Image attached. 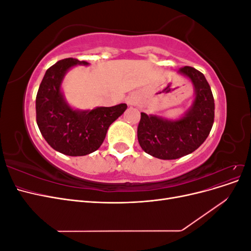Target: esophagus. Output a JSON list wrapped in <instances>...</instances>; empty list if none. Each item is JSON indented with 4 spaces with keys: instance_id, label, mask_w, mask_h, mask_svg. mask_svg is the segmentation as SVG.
Wrapping results in <instances>:
<instances>
[{
    "instance_id": "34e87169",
    "label": "esophagus",
    "mask_w": 251,
    "mask_h": 251,
    "mask_svg": "<svg viewBox=\"0 0 251 251\" xmlns=\"http://www.w3.org/2000/svg\"><path fill=\"white\" fill-rule=\"evenodd\" d=\"M126 103H127L128 105H135L136 103H137V97H136L135 95L127 96V98H126Z\"/></svg>"
}]
</instances>
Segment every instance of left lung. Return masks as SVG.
<instances>
[{"instance_id":"left-lung-1","label":"left lung","mask_w":251,"mask_h":251,"mask_svg":"<svg viewBox=\"0 0 251 251\" xmlns=\"http://www.w3.org/2000/svg\"><path fill=\"white\" fill-rule=\"evenodd\" d=\"M178 73L193 85L195 98L191 107L175 120L141 113L137 130L141 149L163 160L193 153L206 140L214 125L215 100L203 73L188 66L180 68Z\"/></svg>"}]
</instances>
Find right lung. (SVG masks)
<instances>
[{
	"instance_id": "right-lung-1",
	"label": "right lung",
	"mask_w": 251,
	"mask_h": 251,
	"mask_svg": "<svg viewBox=\"0 0 251 251\" xmlns=\"http://www.w3.org/2000/svg\"><path fill=\"white\" fill-rule=\"evenodd\" d=\"M89 63L65 58L50 67L36 94V124L49 146L68 156H85L100 148L109 126L127 105L76 110L67 102L62 91L65 75L72 67Z\"/></svg>"
}]
</instances>
